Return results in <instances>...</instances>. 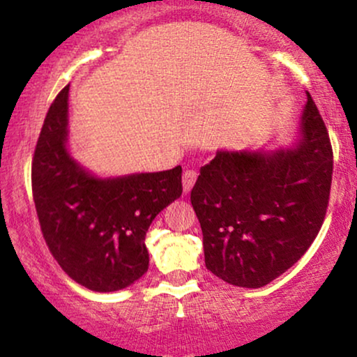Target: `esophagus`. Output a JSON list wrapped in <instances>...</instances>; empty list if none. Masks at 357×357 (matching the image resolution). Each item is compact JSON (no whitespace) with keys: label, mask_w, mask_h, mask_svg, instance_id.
Returning a JSON list of instances; mask_svg holds the SVG:
<instances>
[{"label":"esophagus","mask_w":357,"mask_h":357,"mask_svg":"<svg viewBox=\"0 0 357 357\" xmlns=\"http://www.w3.org/2000/svg\"><path fill=\"white\" fill-rule=\"evenodd\" d=\"M196 179H198V173H196L195 169L184 171V173H183V190H184V192H188L192 186H195Z\"/></svg>","instance_id":"obj_1"}]
</instances>
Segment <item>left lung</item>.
<instances>
[{"label":"left lung","instance_id":"left-lung-1","mask_svg":"<svg viewBox=\"0 0 357 357\" xmlns=\"http://www.w3.org/2000/svg\"><path fill=\"white\" fill-rule=\"evenodd\" d=\"M301 127L296 149L270 155L220 151L191 190L204 264L228 284H270L304 255L321 230L334 155L309 92Z\"/></svg>","mask_w":357,"mask_h":357}]
</instances>
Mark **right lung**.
<instances>
[{
  "mask_svg": "<svg viewBox=\"0 0 357 357\" xmlns=\"http://www.w3.org/2000/svg\"><path fill=\"white\" fill-rule=\"evenodd\" d=\"M68 85L48 109L31 162V190L48 250L77 284L114 292L149 268L146 233L183 192L181 166L97 179L68 155Z\"/></svg>",
  "mask_w": 357,
  "mask_h": 357,
  "instance_id": "right-lung-1",
  "label": "right lung"
}]
</instances>
